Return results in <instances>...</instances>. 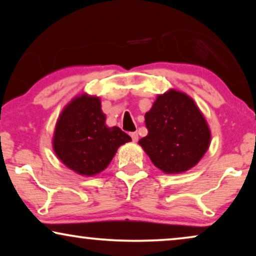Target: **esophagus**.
<instances>
[{
	"mask_svg": "<svg viewBox=\"0 0 256 256\" xmlns=\"http://www.w3.org/2000/svg\"><path fill=\"white\" fill-rule=\"evenodd\" d=\"M130 136H132V140L134 142H136L138 140V134L136 132H130Z\"/></svg>",
	"mask_w": 256,
	"mask_h": 256,
	"instance_id": "obj_1",
	"label": "esophagus"
}]
</instances>
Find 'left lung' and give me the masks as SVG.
Wrapping results in <instances>:
<instances>
[{"label": "left lung", "mask_w": 256, "mask_h": 256, "mask_svg": "<svg viewBox=\"0 0 256 256\" xmlns=\"http://www.w3.org/2000/svg\"><path fill=\"white\" fill-rule=\"evenodd\" d=\"M148 135L138 141L154 166L166 174L194 166L208 148L211 132L194 101L171 90L144 115Z\"/></svg>", "instance_id": "left-lung-1"}]
</instances>
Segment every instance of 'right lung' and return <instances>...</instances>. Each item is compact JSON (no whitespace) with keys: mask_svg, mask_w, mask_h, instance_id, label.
<instances>
[{"mask_svg":"<svg viewBox=\"0 0 256 256\" xmlns=\"http://www.w3.org/2000/svg\"><path fill=\"white\" fill-rule=\"evenodd\" d=\"M99 98L71 101L56 126L54 149L59 160L79 174L93 176L110 163L118 146L132 141L118 127L108 128Z\"/></svg>","mask_w":256,"mask_h":256,"instance_id":"right-lung-1","label":"right lung"}]
</instances>
